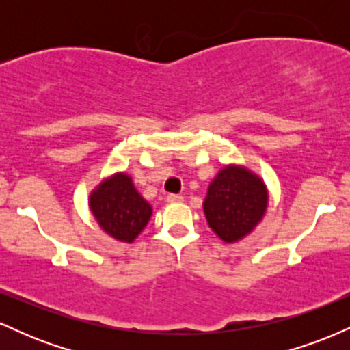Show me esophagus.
Listing matches in <instances>:
<instances>
[{"instance_id": "obj_1", "label": "esophagus", "mask_w": 350, "mask_h": 350, "mask_svg": "<svg viewBox=\"0 0 350 350\" xmlns=\"http://www.w3.org/2000/svg\"><path fill=\"white\" fill-rule=\"evenodd\" d=\"M167 202H171V204L183 202V196H179V194H170V196H167Z\"/></svg>"}]
</instances>
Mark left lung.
I'll return each mask as SVG.
<instances>
[{
	"label": "left lung",
	"mask_w": 350,
	"mask_h": 350,
	"mask_svg": "<svg viewBox=\"0 0 350 350\" xmlns=\"http://www.w3.org/2000/svg\"><path fill=\"white\" fill-rule=\"evenodd\" d=\"M267 207L268 191L263 180L237 164L217 172L204 200L208 227L227 243L250 234L262 222Z\"/></svg>",
	"instance_id": "8db88e82"
}]
</instances>
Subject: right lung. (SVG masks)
Here are the masks:
<instances>
[{"label": "right lung", "mask_w": 350, "mask_h": 350, "mask_svg": "<svg viewBox=\"0 0 350 350\" xmlns=\"http://www.w3.org/2000/svg\"><path fill=\"white\" fill-rule=\"evenodd\" d=\"M88 206L105 234L126 243L142 234L152 214L151 206L136 191L126 172L103 179L90 192Z\"/></svg>", "instance_id": "1"}]
</instances>
